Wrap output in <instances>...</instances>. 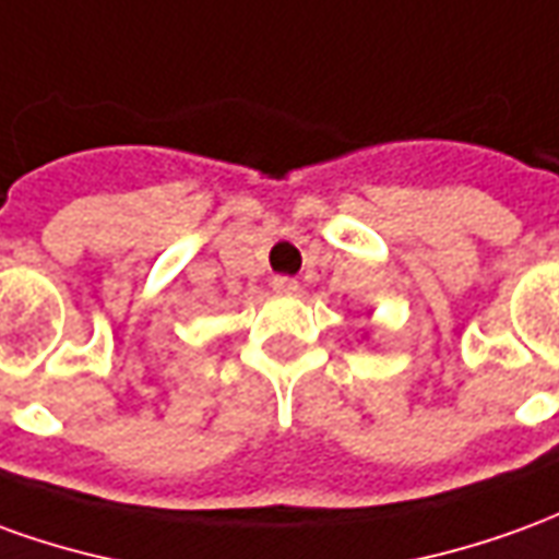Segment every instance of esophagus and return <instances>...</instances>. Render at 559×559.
Here are the masks:
<instances>
[{
  "mask_svg": "<svg viewBox=\"0 0 559 559\" xmlns=\"http://www.w3.org/2000/svg\"><path fill=\"white\" fill-rule=\"evenodd\" d=\"M272 290L278 293V296H293V293L299 290V281L287 278V275H275L272 278Z\"/></svg>",
  "mask_w": 559,
  "mask_h": 559,
  "instance_id": "obj_1",
  "label": "esophagus"
}]
</instances>
